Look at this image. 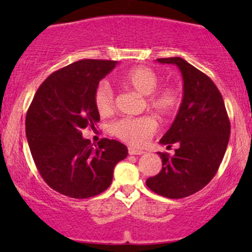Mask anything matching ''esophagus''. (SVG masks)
I'll return each instance as SVG.
<instances>
[{
    "mask_svg": "<svg viewBox=\"0 0 252 252\" xmlns=\"http://www.w3.org/2000/svg\"><path fill=\"white\" fill-rule=\"evenodd\" d=\"M128 153L130 155H142L144 152L141 149H136V148H134V147H129Z\"/></svg>",
    "mask_w": 252,
    "mask_h": 252,
    "instance_id": "obj_1",
    "label": "esophagus"
}]
</instances>
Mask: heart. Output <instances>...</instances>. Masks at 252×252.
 <instances>
[{"label": "heart", "instance_id": "b5f03b06", "mask_svg": "<svg viewBox=\"0 0 252 252\" xmlns=\"http://www.w3.org/2000/svg\"><path fill=\"white\" fill-rule=\"evenodd\" d=\"M160 82L158 74L147 66H136L121 76V83L142 96L149 110L158 117L168 118L180 108L181 94L174 86L156 89ZM94 102L100 115H108L114 110L115 94L108 82H100L94 90ZM158 123L152 116L124 117L112 123L111 131L116 137L131 146L140 147L148 141L156 131Z\"/></svg>", "mask_w": 252, "mask_h": 252}]
</instances>
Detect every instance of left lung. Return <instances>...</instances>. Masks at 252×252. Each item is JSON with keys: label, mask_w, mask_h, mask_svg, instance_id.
I'll return each instance as SVG.
<instances>
[{"label": "left lung", "mask_w": 252, "mask_h": 252, "mask_svg": "<svg viewBox=\"0 0 252 252\" xmlns=\"http://www.w3.org/2000/svg\"><path fill=\"white\" fill-rule=\"evenodd\" d=\"M161 63H173L184 79V98L174 122L160 143L178 144L174 156L158 153L162 168L147 179L153 192L180 199L204 189L216 175L230 138L224 99L216 84L182 58H161Z\"/></svg>", "instance_id": "left-lung-1"}]
</instances>
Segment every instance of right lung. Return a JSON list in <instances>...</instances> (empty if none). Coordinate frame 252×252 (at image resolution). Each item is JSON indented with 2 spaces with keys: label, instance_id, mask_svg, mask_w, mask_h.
I'll return each instance as SVG.
<instances>
[{
  "label": "right lung",
  "instance_id": "add662e5",
  "mask_svg": "<svg viewBox=\"0 0 252 252\" xmlns=\"http://www.w3.org/2000/svg\"><path fill=\"white\" fill-rule=\"evenodd\" d=\"M117 62L85 59L46 78L26 115V135L32 156L46 184L60 194L86 199L111 185L115 166L128 149L102 138L94 148L83 129L96 126L99 112L94 90Z\"/></svg>",
  "mask_w": 252,
  "mask_h": 252
}]
</instances>
